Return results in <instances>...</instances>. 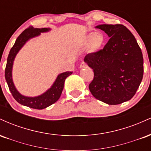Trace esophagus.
<instances>
[{
  "mask_svg": "<svg viewBox=\"0 0 151 151\" xmlns=\"http://www.w3.org/2000/svg\"><path fill=\"white\" fill-rule=\"evenodd\" d=\"M87 67V64L85 63V62H81L80 65V68H85V67Z\"/></svg>",
  "mask_w": 151,
  "mask_h": 151,
  "instance_id": "obj_1",
  "label": "esophagus"
}]
</instances>
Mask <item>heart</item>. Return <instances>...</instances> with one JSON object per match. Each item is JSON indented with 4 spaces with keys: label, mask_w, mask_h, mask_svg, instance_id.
<instances>
[{
    "label": "heart",
    "mask_w": 151,
    "mask_h": 151,
    "mask_svg": "<svg viewBox=\"0 0 151 151\" xmlns=\"http://www.w3.org/2000/svg\"><path fill=\"white\" fill-rule=\"evenodd\" d=\"M104 41V37L101 32H96L89 35L86 37V42H89V47L91 50H96L101 47Z\"/></svg>",
    "instance_id": "heart-1"
}]
</instances>
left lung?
<instances>
[{
	"label": "left lung",
	"instance_id": "left-lung-1",
	"mask_svg": "<svg viewBox=\"0 0 151 151\" xmlns=\"http://www.w3.org/2000/svg\"><path fill=\"white\" fill-rule=\"evenodd\" d=\"M110 39L103 49L84 58L93 70L89 88L96 99L116 105L129 101L136 93L143 76V58L136 38L121 24L100 25Z\"/></svg>",
	"mask_w": 151,
	"mask_h": 151
}]
</instances>
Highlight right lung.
<instances>
[{
    "label": "right lung",
    "mask_w": 151,
    "mask_h": 151,
    "mask_svg": "<svg viewBox=\"0 0 151 151\" xmlns=\"http://www.w3.org/2000/svg\"><path fill=\"white\" fill-rule=\"evenodd\" d=\"M50 29L48 28H34L33 27H30V26L26 28L18 36L14 45L10 49L8 60H7L6 70H5V77H6L8 88L13 98L20 104L35 109H43L53 104L58 101L61 96L62 90H63L65 79L72 74V72H66L60 74V75H58L52 87L48 89L45 93L37 97L24 96L20 94L15 89L13 79H12V67H13V60H14L15 55L30 38L39 35L40 32H47Z\"/></svg>",
    "instance_id": "1"
}]
</instances>
